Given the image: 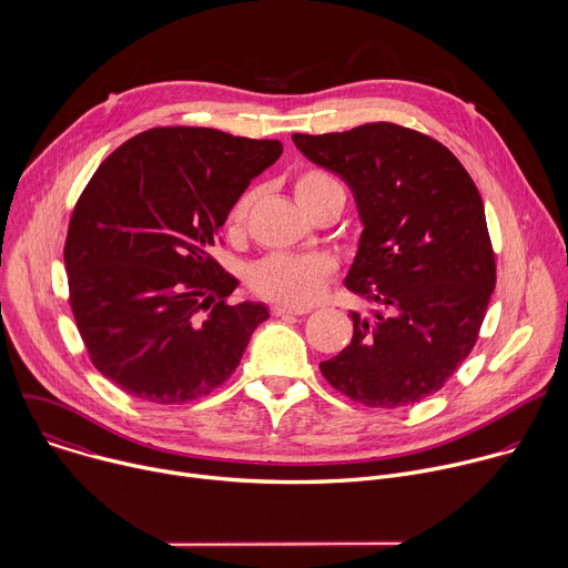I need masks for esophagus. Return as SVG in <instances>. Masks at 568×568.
Listing matches in <instances>:
<instances>
[{"label": "esophagus", "instance_id": "1", "mask_svg": "<svg viewBox=\"0 0 568 568\" xmlns=\"http://www.w3.org/2000/svg\"><path fill=\"white\" fill-rule=\"evenodd\" d=\"M272 312L276 316H287V314H307L310 307H292V305H274Z\"/></svg>", "mask_w": 568, "mask_h": 568}]
</instances>
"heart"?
Returning a JSON list of instances; mask_svg holds the SVG:
<instances>
[{
	"mask_svg": "<svg viewBox=\"0 0 568 568\" xmlns=\"http://www.w3.org/2000/svg\"><path fill=\"white\" fill-rule=\"evenodd\" d=\"M323 189H339V184L326 173L307 171L296 180V200L314 195ZM252 206V195H242L229 211L226 224L231 231H237L247 220ZM335 270V263L321 254H272L258 261L250 272V285L263 298L303 307L314 303Z\"/></svg>",
	"mask_w": 568,
	"mask_h": 568,
	"instance_id": "1",
	"label": "heart"
}]
</instances>
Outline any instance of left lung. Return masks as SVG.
Masks as SVG:
<instances>
[{"label":"left lung","instance_id":"1","mask_svg":"<svg viewBox=\"0 0 568 568\" xmlns=\"http://www.w3.org/2000/svg\"><path fill=\"white\" fill-rule=\"evenodd\" d=\"M353 191L362 233L346 287L373 303L321 373L366 407L436 393L469 355L497 283L483 200L438 141L393 123L292 134Z\"/></svg>","mask_w":568,"mask_h":568}]
</instances>
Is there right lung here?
I'll return each instance as SVG.
<instances>
[{"label":"right lung","instance_id":"obj_1","mask_svg":"<svg viewBox=\"0 0 568 568\" xmlns=\"http://www.w3.org/2000/svg\"><path fill=\"white\" fill-rule=\"evenodd\" d=\"M281 152L276 139L154 128L116 148L80 195L64 242L71 310L94 366L128 395H209L270 318L265 303H226L237 281L211 247Z\"/></svg>","mask_w":568,"mask_h":568}]
</instances>
